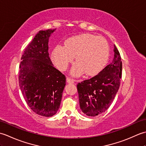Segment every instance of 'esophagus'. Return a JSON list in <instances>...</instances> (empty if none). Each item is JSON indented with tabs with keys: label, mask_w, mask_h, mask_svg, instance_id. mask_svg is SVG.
Returning <instances> with one entry per match:
<instances>
[{
	"label": "esophagus",
	"mask_w": 146,
	"mask_h": 146,
	"mask_svg": "<svg viewBox=\"0 0 146 146\" xmlns=\"http://www.w3.org/2000/svg\"><path fill=\"white\" fill-rule=\"evenodd\" d=\"M66 82L68 83H73L74 82H75V80H74L73 79L70 78V77H67L66 78Z\"/></svg>",
	"instance_id": "obj_1"
}]
</instances>
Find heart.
Here are the masks:
<instances>
[{
    "label": "heart",
    "mask_w": 146,
    "mask_h": 146,
    "mask_svg": "<svg viewBox=\"0 0 146 146\" xmlns=\"http://www.w3.org/2000/svg\"><path fill=\"white\" fill-rule=\"evenodd\" d=\"M58 45L52 53L54 63L59 70L64 71L75 56L76 63L71 68L73 75H95L106 65L109 57V46L102 36L91 34L73 36Z\"/></svg>",
    "instance_id": "heart-1"
}]
</instances>
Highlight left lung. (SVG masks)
I'll return each instance as SVG.
<instances>
[{
    "label": "left lung",
    "mask_w": 146,
    "mask_h": 146,
    "mask_svg": "<svg viewBox=\"0 0 146 146\" xmlns=\"http://www.w3.org/2000/svg\"><path fill=\"white\" fill-rule=\"evenodd\" d=\"M114 58L98 75L77 85L80 107L85 115L95 117L106 111L119 90L122 75L121 57L114 45Z\"/></svg>",
    "instance_id": "left-lung-1"
}]
</instances>
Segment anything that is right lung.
<instances>
[{
	"label": "right lung",
	"mask_w": 146,
	"mask_h": 146,
	"mask_svg": "<svg viewBox=\"0 0 146 146\" xmlns=\"http://www.w3.org/2000/svg\"><path fill=\"white\" fill-rule=\"evenodd\" d=\"M55 29L40 31L27 45L19 71L20 89L27 104L43 117H52L60 106L66 76L49 56V38Z\"/></svg>",
	"instance_id": "1"
}]
</instances>
